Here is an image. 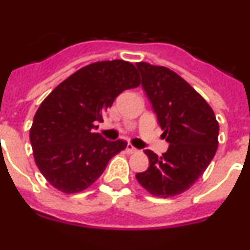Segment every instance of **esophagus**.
Instances as JSON below:
<instances>
[{
    "label": "esophagus",
    "mask_w": 250,
    "mask_h": 250,
    "mask_svg": "<svg viewBox=\"0 0 250 250\" xmlns=\"http://www.w3.org/2000/svg\"><path fill=\"white\" fill-rule=\"evenodd\" d=\"M138 151V149H135V147L132 146L131 144H127L126 145V152L127 154H134V152Z\"/></svg>",
    "instance_id": "esophagus-1"
}]
</instances>
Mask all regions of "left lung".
Masks as SVG:
<instances>
[{
    "label": "left lung",
    "mask_w": 250,
    "mask_h": 250,
    "mask_svg": "<svg viewBox=\"0 0 250 250\" xmlns=\"http://www.w3.org/2000/svg\"><path fill=\"white\" fill-rule=\"evenodd\" d=\"M141 85L169 143L158 156L145 150L149 167L136 174L139 184L160 198L188 190L203 175L218 149L219 124L213 109L183 77L164 66L138 62Z\"/></svg>",
    "instance_id": "left-lung-1"
}]
</instances>
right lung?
Segmentation results:
<instances>
[{"mask_svg":"<svg viewBox=\"0 0 250 250\" xmlns=\"http://www.w3.org/2000/svg\"><path fill=\"white\" fill-rule=\"evenodd\" d=\"M139 85L132 63L99 61L77 70L41 103L30 141L35 163L52 187L66 194L85 190L126 147V141H109L94 132L95 123L104 121V112L124 90Z\"/></svg>","mask_w":250,"mask_h":250,"instance_id":"right-lung-1","label":"right lung"}]
</instances>
